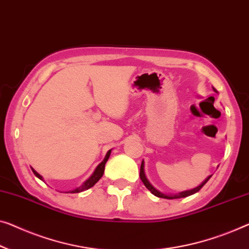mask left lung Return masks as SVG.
I'll list each match as a JSON object with an SVG mask.
<instances>
[{
  "instance_id": "1",
  "label": "left lung",
  "mask_w": 249,
  "mask_h": 249,
  "mask_svg": "<svg viewBox=\"0 0 249 249\" xmlns=\"http://www.w3.org/2000/svg\"><path fill=\"white\" fill-rule=\"evenodd\" d=\"M213 90L217 92V90L214 88H213ZM140 177H141V180H142V182L144 183V185H145L147 190L151 191L152 195L157 196H159V198H164V199H179V198H185V196H189L194 195V194H196V192H198L200 189H201L203 185H205L208 182V180H209L210 178H211V176L207 177L206 179H205V181H203L201 184H199L198 187H196L194 189H190V190L181 191V192H179V194H172L171 195V194H163V192H161L160 190H158L157 188L153 187V185H152V183L150 182V181L147 180V178L145 176V171H144V161H142V164H141Z\"/></svg>"
}]
</instances>
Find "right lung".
I'll use <instances>...</instances> for the list:
<instances>
[{"instance_id": "add662e5", "label": "right lung", "mask_w": 249, "mask_h": 249, "mask_svg": "<svg viewBox=\"0 0 249 249\" xmlns=\"http://www.w3.org/2000/svg\"><path fill=\"white\" fill-rule=\"evenodd\" d=\"M110 153H112V150H109L108 152H107L106 153V155H105V159H104V160L99 163V164L97 165V168L95 169V171L92 172V174L90 177L88 178V179L85 181V182L80 185V187H78V188H76V189H73V190H70V191H67V194H78V192H81V191H85V190H88L89 188H91V187H94V185L98 182V180L101 179V178L103 177V174H104V170H105V164H106V162H107V160H108V158H109V155H110ZM32 169V168H31ZM32 171H33V173H35V176L36 177V178H39L40 180H42L43 181V178H42V176H40V174L36 171L35 169H32Z\"/></svg>"}]
</instances>
